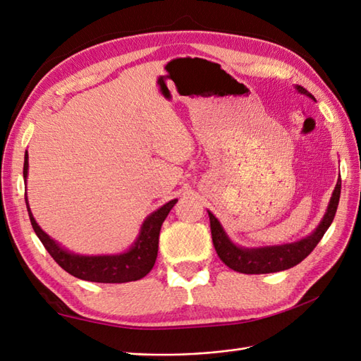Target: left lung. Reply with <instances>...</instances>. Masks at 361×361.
I'll return each mask as SVG.
<instances>
[{
    "mask_svg": "<svg viewBox=\"0 0 361 361\" xmlns=\"http://www.w3.org/2000/svg\"><path fill=\"white\" fill-rule=\"evenodd\" d=\"M300 94L307 95L309 98H314L309 92L301 87L295 86ZM340 192H341V180L338 178L335 189L332 192L331 201L326 209V214L322 219L320 224L317 226L315 231L305 238H301L294 243H286V245H276V246H262V247H243L233 243L226 231L223 229L219 219L211 212L209 214V220H211V232H212V241L216 254L221 258V262L229 266L231 269L241 272V274H271V272H280L290 269V267L297 266L298 263L312 252L315 246L318 245L324 235V232L329 229L331 223L334 221L335 212H337L338 201H340Z\"/></svg>",
    "mask_w": 361,
    "mask_h": 361,
    "instance_id": "8db88e82",
    "label": "left lung"
}]
</instances>
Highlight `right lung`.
Listing matches in <instances>:
<instances>
[{
	"mask_svg": "<svg viewBox=\"0 0 361 361\" xmlns=\"http://www.w3.org/2000/svg\"><path fill=\"white\" fill-rule=\"evenodd\" d=\"M27 173L29 155L26 150L23 167L24 183H27ZM177 201V198L171 200L169 203L163 204L160 209H157V211L147 215L146 220L141 224L137 240L133 241L132 246L128 250H124V252L111 255H80L71 252V250H67L61 245H58V241L50 238L47 233L39 228L35 219H33L26 192V206L32 228L35 231L39 241L44 245L47 252L52 255V258L66 272L77 276L80 280L94 283H128L137 281L142 279V276H146L155 264L158 254V237H160L161 224Z\"/></svg>",
	"mask_w": 361,
	"mask_h": 361,
	"instance_id": "1",
	"label": "right lung"
}]
</instances>
